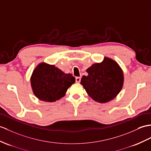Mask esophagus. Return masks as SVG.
Instances as JSON below:
<instances>
[{
	"label": "esophagus",
	"instance_id": "1",
	"mask_svg": "<svg viewBox=\"0 0 151 151\" xmlns=\"http://www.w3.org/2000/svg\"><path fill=\"white\" fill-rule=\"evenodd\" d=\"M76 81L77 83H80V81H81V78H80V77H77V78H76Z\"/></svg>",
	"mask_w": 151,
	"mask_h": 151
}]
</instances>
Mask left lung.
Wrapping results in <instances>:
<instances>
[{"mask_svg": "<svg viewBox=\"0 0 151 151\" xmlns=\"http://www.w3.org/2000/svg\"><path fill=\"white\" fill-rule=\"evenodd\" d=\"M81 84L95 101L106 103L115 98L122 88L124 73L119 64L109 58L95 63L86 70Z\"/></svg>", "mask_w": 151, "mask_h": 151, "instance_id": "obj_1", "label": "left lung"}]
</instances>
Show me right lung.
<instances>
[{
  "label": "right lung",
  "instance_id": "1",
  "mask_svg": "<svg viewBox=\"0 0 151 151\" xmlns=\"http://www.w3.org/2000/svg\"><path fill=\"white\" fill-rule=\"evenodd\" d=\"M76 82L71 73H65L54 65L40 63L33 71L31 84L35 96L45 102H55L65 96Z\"/></svg>",
  "mask_w": 151,
  "mask_h": 151
}]
</instances>
